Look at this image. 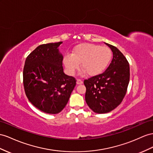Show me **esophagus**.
Masks as SVG:
<instances>
[{
  "mask_svg": "<svg viewBox=\"0 0 153 153\" xmlns=\"http://www.w3.org/2000/svg\"><path fill=\"white\" fill-rule=\"evenodd\" d=\"M77 85H81L82 83H83V81H82V80L81 79H78L77 80Z\"/></svg>",
  "mask_w": 153,
  "mask_h": 153,
  "instance_id": "34e87169",
  "label": "esophagus"
}]
</instances>
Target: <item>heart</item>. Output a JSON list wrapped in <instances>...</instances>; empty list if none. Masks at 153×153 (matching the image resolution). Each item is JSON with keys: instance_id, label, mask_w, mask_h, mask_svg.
<instances>
[{"instance_id": "obj_1", "label": "heart", "mask_w": 153, "mask_h": 153, "mask_svg": "<svg viewBox=\"0 0 153 153\" xmlns=\"http://www.w3.org/2000/svg\"><path fill=\"white\" fill-rule=\"evenodd\" d=\"M101 62H102V58H101V57H99V56L93 57L91 58V62H90L89 65H88V64L83 65V68H84L85 70H86V71H88V70H90V69L91 68V66L92 65H96L97 63H98V65H100V69L101 70L103 67V65L102 64H101Z\"/></svg>"}]
</instances>
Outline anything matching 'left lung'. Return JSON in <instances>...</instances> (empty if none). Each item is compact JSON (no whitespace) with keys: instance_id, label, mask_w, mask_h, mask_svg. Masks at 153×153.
<instances>
[{"instance_id":"1","label":"left lung","mask_w":153,"mask_h":153,"mask_svg":"<svg viewBox=\"0 0 153 153\" xmlns=\"http://www.w3.org/2000/svg\"><path fill=\"white\" fill-rule=\"evenodd\" d=\"M62 42L37 46L26 57L23 85L28 100L39 110L57 114L67 104L76 80L66 75L63 57L59 50Z\"/></svg>"}]
</instances>
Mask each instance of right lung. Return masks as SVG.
Returning a JSON list of instances; mask_svg holds the SVG:
<instances>
[{
  "label": "right lung",
  "mask_w": 153,
  "mask_h": 153,
  "mask_svg": "<svg viewBox=\"0 0 153 153\" xmlns=\"http://www.w3.org/2000/svg\"><path fill=\"white\" fill-rule=\"evenodd\" d=\"M108 46L111 50L105 51L100 56L102 58L101 64L103 65L112 52L113 57L107 68L101 72L97 63L94 65L95 76L84 80L86 102L94 112L99 114L111 112L121 103L130 79V68L126 57L116 47Z\"/></svg>",
  "instance_id": "right-lung-1"
}]
</instances>
